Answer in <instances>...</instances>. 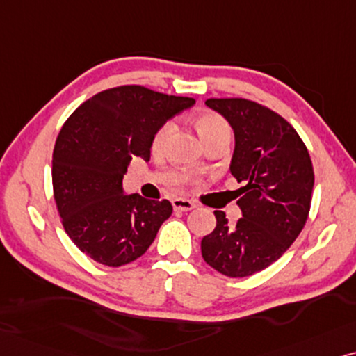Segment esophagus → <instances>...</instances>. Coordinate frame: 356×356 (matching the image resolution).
Segmentation results:
<instances>
[{
	"label": "esophagus",
	"instance_id": "34e87169",
	"mask_svg": "<svg viewBox=\"0 0 356 356\" xmlns=\"http://www.w3.org/2000/svg\"><path fill=\"white\" fill-rule=\"evenodd\" d=\"M172 208L175 211H191L195 208V203L187 200V198H174Z\"/></svg>",
	"mask_w": 356,
	"mask_h": 356
}]
</instances>
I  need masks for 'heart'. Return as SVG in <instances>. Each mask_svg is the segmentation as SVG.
<instances>
[{
  "instance_id": "b5f03b06",
  "label": "heart",
  "mask_w": 356,
  "mask_h": 356,
  "mask_svg": "<svg viewBox=\"0 0 356 356\" xmlns=\"http://www.w3.org/2000/svg\"><path fill=\"white\" fill-rule=\"evenodd\" d=\"M197 130L200 134L202 140L208 143V141L218 138V136H229L231 130L227 122L221 115H218L215 112H203L197 117L195 120ZM174 134V123L165 122L161 129L156 131L153 138V153L161 154L164 153L168 148L170 136Z\"/></svg>"
}]
</instances>
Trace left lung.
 Segmentation results:
<instances>
[{
	"label": "left lung",
	"mask_w": 356,
	"mask_h": 356,
	"mask_svg": "<svg viewBox=\"0 0 356 356\" xmlns=\"http://www.w3.org/2000/svg\"><path fill=\"white\" fill-rule=\"evenodd\" d=\"M234 131L231 174L243 182V211L229 225L216 210V227L202 239V257L226 277L267 268L295 243L309 215L314 170L296 130L277 112L249 99H208Z\"/></svg>",
	"instance_id": "1"
}]
</instances>
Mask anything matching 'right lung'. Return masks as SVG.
Returning <instances> with one entry per match:
<instances>
[{"instance_id": "obj_1", "label": "right lung", "mask_w": 356, "mask_h": 356, "mask_svg": "<svg viewBox=\"0 0 356 356\" xmlns=\"http://www.w3.org/2000/svg\"><path fill=\"white\" fill-rule=\"evenodd\" d=\"M192 97L118 86L88 99L61 127L51 161L55 203L66 234L107 267L141 257L172 213L169 200L125 195L130 161H149L161 127L192 107Z\"/></svg>"}]
</instances>
